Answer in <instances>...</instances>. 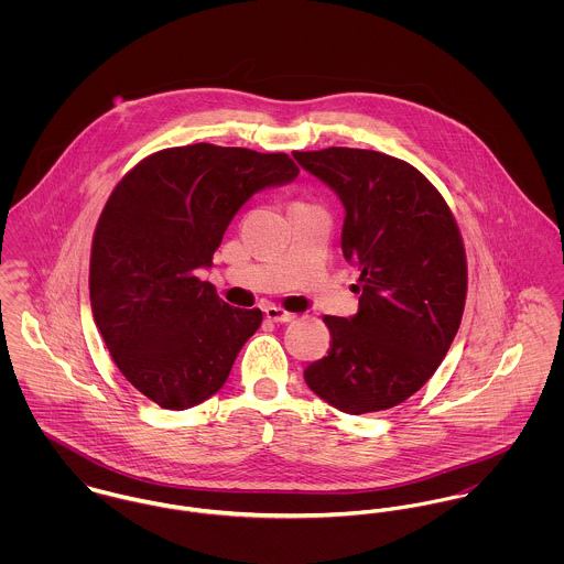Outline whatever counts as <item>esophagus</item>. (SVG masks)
Instances as JSON below:
<instances>
[{
	"label": "esophagus",
	"mask_w": 564,
	"mask_h": 564,
	"mask_svg": "<svg viewBox=\"0 0 564 564\" xmlns=\"http://www.w3.org/2000/svg\"><path fill=\"white\" fill-rule=\"evenodd\" d=\"M264 317L273 323H289L295 319L293 313H289V311L280 308V306H267V308H264Z\"/></svg>",
	"instance_id": "esophagus-1"
}]
</instances>
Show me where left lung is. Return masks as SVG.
Instances as JSON below:
<instances>
[{"mask_svg": "<svg viewBox=\"0 0 564 564\" xmlns=\"http://www.w3.org/2000/svg\"><path fill=\"white\" fill-rule=\"evenodd\" d=\"M345 206L340 247L360 271L358 313L325 315L311 391L349 414L389 410L443 362L465 311L467 253L454 213L412 164L373 150L293 152Z\"/></svg>", "mask_w": 564, "mask_h": 564, "instance_id": "left-lung-1", "label": "left lung"}]
</instances>
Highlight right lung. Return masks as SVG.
<instances>
[{
	"instance_id": "right-lung-1",
	"label": "right lung",
	"mask_w": 564,
	"mask_h": 564,
	"mask_svg": "<svg viewBox=\"0 0 564 564\" xmlns=\"http://www.w3.org/2000/svg\"><path fill=\"white\" fill-rule=\"evenodd\" d=\"M297 173L282 152L195 143L150 154L110 193L90 245V308L119 371L161 408L215 395L260 327L258 308L228 306L195 271L253 193Z\"/></svg>"
}]
</instances>
